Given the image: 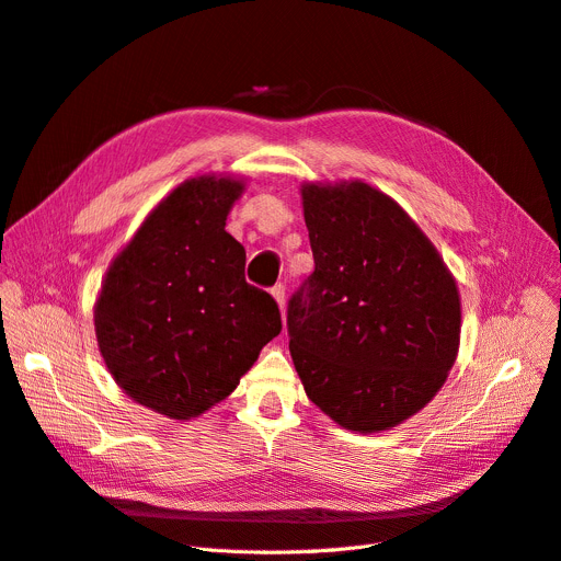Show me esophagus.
Masks as SVG:
<instances>
[{
  "instance_id": "obj_1",
  "label": "esophagus",
  "mask_w": 561,
  "mask_h": 561,
  "mask_svg": "<svg viewBox=\"0 0 561 561\" xmlns=\"http://www.w3.org/2000/svg\"><path fill=\"white\" fill-rule=\"evenodd\" d=\"M272 297L276 299V304H278V308H280V312L285 310V287L278 283V285H274L272 287Z\"/></svg>"
}]
</instances>
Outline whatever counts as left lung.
Segmentation results:
<instances>
[{"mask_svg":"<svg viewBox=\"0 0 561 561\" xmlns=\"http://www.w3.org/2000/svg\"><path fill=\"white\" fill-rule=\"evenodd\" d=\"M316 272L289 299V354L306 396L345 431H391L437 396L460 347V293L396 199L304 182Z\"/></svg>","mask_w":561,"mask_h":561,"instance_id":"1","label":"left lung"}]
</instances>
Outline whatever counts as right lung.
<instances>
[{"instance_id": "1", "label": "right lung", "mask_w": 561, "mask_h": 561, "mask_svg": "<svg viewBox=\"0 0 561 561\" xmlns=\"http://www.w3.org/2000/svg\"><path fill=\"white\" fill-rule=\"evenodd\" d=\"M245 179L199 174L172 188L110 262L94 304L117 387L174 421L226 400L280 333L276 301L245 283L226 220Z\"/></svg>"}]
</instances>
